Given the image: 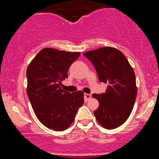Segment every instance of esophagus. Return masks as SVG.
I'll return each mask as SVG.
<instances>
[{
	"instance_id": "obj_1",
	"label": "esophagus",
	"mask_w": 159,
	"mask_h": 159,
	"mask_svg": "<svg viewBox=\"0 0 159 159\" xmlns=\"http://www.w3.org/2000/svg\"><path fill=\"white\" fill-rule=\"evenodd\" d=\"M91 95L90 94H88V93H85L84 94V99L86 100V101H88L89 99L91 98Z\"/></svg>"
}]
</instances>
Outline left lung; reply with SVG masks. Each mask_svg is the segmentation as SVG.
<instances>
[{
	"label": "left lung",
	"instance_id": "8db88e82",
	"mask_svg": "<svg viewBox=\"0 0 159 159\" xmlns=\"http://www.w3.org/2000/svg\"><path fill=\"white\" fill-rule=\"evenodd\" d=\"M94 66L99 81L107 84L105 93L93 94L99 107L94 111L104 128L119 127L129 118L135 102V74L127 58L118 49L103 47L84 53Z\"/></svg>",
	"mask_w": 159,
	"mask_h": 159
}]
</instances>
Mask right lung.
I'll return each mask as SVG.
<instances>
[{"mask_svg": "<svg viewBox=\"0 0 159 159\" xmlns=\"http://www.w3.org/2000/svg\"><path fill=\"white\" fill-rule=\"evenodd\" d=\"M80 52L54 48L42 49L27 69V93L36 117L45 126L54 131L66 129L84 104L81 90L70 93L61 89L68 78V69Z\"/></svg>", "mask_w": 159, "mask_h": 159, "instance_id": "obj_1", "label": "right lung"}]
</instances>
